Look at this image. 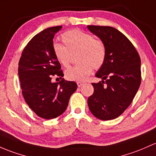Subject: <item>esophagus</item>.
Instances as JSON below:
<instances>
[{
    "instance_id": "obj_1",
    "label": "esophagus",
    "mask_w": 156,
    "mask_h": 156,
    "mask_svg": "<svg viewBox=\"0 0 156 156\" xmlns=\"http://www.w3.org/2000/svg\"><path fill=\"white\" fill-rule=\"evenodd\" d=\"M83 84V82H77V85H78V87H81Z\"/></svg>"
}]
</instances>
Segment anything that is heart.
Returning a JSON list of instances; mask_svg holds the SVG:
<instances>
[{"label": "heart", "instance_id": "b5f03b06", "mask_svg": "<svg viewBox=\"0 0 156 156\" xmlns=\"http://www.w3.org/2000/svg\"><path fill=\"white\" fill-rule=\"evenodd\" d=\"M64 45L59 43L53 45V52L57 61L63 66H69L71 55H76L78 64L65 72L69 81L81 82L87 79L93 69H99L105 63L106 48L104 42L95 39L93 35L80 30H72L61 36Z\"/></svg>", "mask_w": 156, "mask_h": 156}]
</instances>
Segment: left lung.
I'll return each mask as SVG.
<instances>
[{
	"label": "left lung",
	"mask_w": 156,
	"mask_h": 156,
	"mask_svg": "<svg viewBox=\"0 0 156 156\" xmlns=\"http://www.w3.org/2000/svg\"><path fill=\"white\" fill-rule=\"evenodd\" d=\"M88 30L104 42L105 63L96 74L94 92L87 103L92 114L101 120L114 119L130 105L141 81L140 58L129 39L116 28L88 25Z\"/></svg>",
	"instance_id": "obj_1"
}]
</instances>
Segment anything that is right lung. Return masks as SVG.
<instances>
[{
	"label": "right lung",
	"mask_w": 156,
	"mask_h": 156,
	"mask_svg": "<svg viewBox=\"0 0 156 156\" xmlns=\"http://www.w3.org/2000/svg\"><path fill=\"white\" fill-rule=\"evenodd\" d=\"M61 26L51 27L34 36L23 50L19 63L22 95L32 111L43 119L61 115L70 96L77 90L75 81L52 82V77H63L61 66L53 52V39Z\"/></svg>",
	"instance_id": "add662e5"
}]
</instances>
